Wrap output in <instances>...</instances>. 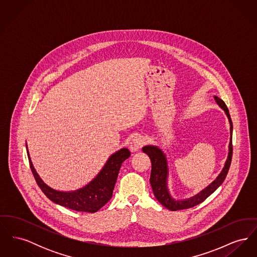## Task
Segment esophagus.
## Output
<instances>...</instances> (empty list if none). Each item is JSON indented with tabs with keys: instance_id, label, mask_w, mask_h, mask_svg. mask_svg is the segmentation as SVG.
Here are the masks:
<instances>
[{
	"instance_id": "esophagus-1",
	"label": "esophagus",
	"mask_w": 257,
	"mask_h": 257,
	"mask_svg": "<svg viewBox=\"0 0 257 257\" xmlns=\"http://www.w3.org/2000/svg\"><path fill=\"white\" fill-rule=\"evenodd\" d=\"M145 144L143 137L141 136H137L135 137L134 139L131 141L130 145H129V149L132 152H137L141 147H143V145Z\"/></svg>"
}]
</instances>
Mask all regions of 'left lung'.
I'll return each mask as SVG.
<instances>
[{"label": "left lung", "instance_id": "1", "mask_svg": "<svg viewBox=\"0 0 257 257\" xmlns=\"http://www.w3.org/2000/svg\"><path fill=\"white\" fill-rule=\"evenodd\" d=\"M214 98L216 103L220 106V109L223 110L225 115L227 116L229 126H230L228 153H227V158L224 163V166L220 171V174L217 176V178L213 182L209 184L203 190L198 192L195 196H190L185 199H176L171 196L170 189H169L170 170H169V163H168V158L166 154L157 146H146L143 147V151L149 156L152 164L150 184L153 190V194L164 207L171 211L194 207L197 204L201 203L202 201H204L208 196L212 195L222 184L229 170L231 158H232V121L230 118L229 110L227 109L225 103L218 96H214Z\"/></svg>", "mask_w": 257, "mask_h": 257}]
</instances>
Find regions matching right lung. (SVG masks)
Masks as SVG:
<instances>
[{
    "label": "right lung",
    "mask_w": 257,
    "mask_h": 257,
    "mask_svg": "<svg viewBox=\"0 0 257 257\" xmlns=\"http://www.w3.org/2000/svg\"><path fill=\"white\" fill-rule=\"evenodd\" d=\"M26 147L31 170L44 195L56 204L88 213L97 212L111 198L120 167L123 162L130 157L129 149L123 147L110 155L97 175L84 187L75 191H60L50 187L40 178L33 165L27 145Z\"/></svg>",
    "instance_id": "obj_1"
}]
</instances>
